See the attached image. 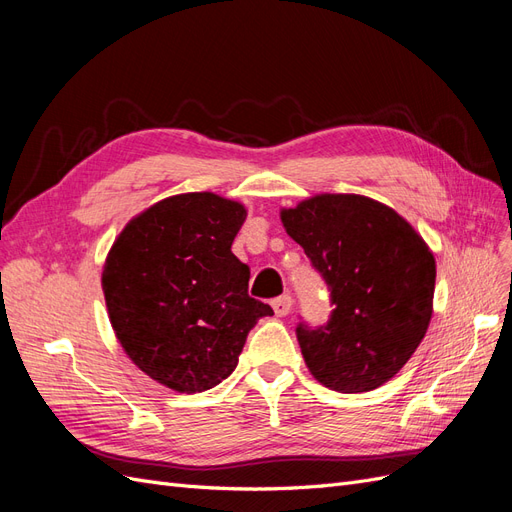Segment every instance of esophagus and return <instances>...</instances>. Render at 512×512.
Segmentation results:
<instances>
[{"mask_svg":"<svg viewBox=\"0 0 512 512\" xmlns=\"http://www.w3.org/2000/svg\"><path fill=\"white\" fill-rule=\"evenodd\" d=\"M271 305H273V309H275V314H277V316H288V314L292 312V305H294V301H292L290 294H282V297H277Z\"/></svg>","mask_w":512,"mask_h":512,"instance_id":"34e87169","label":"esophagus"}]
</instances>
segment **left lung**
Listing matches in <instances>:
<instances>
[{
    "label": "left lung",
    "instance_id": "8db88e82",
    "mask_svg": "<svg viewBox=\"0 0 512 512\" xmlns=\"http://www.w3.org/2000/svg\"><path fill=\"white\" fill-rule=\"evenodd\" d=\"M280 220L331 288L327 327H297L322 386L367 393L404 367L429 329L436 258L414 226L361 194H314Z\"/></svg>",
    "mask_w": 512,
    "mask_h": 512
}]
</instances>
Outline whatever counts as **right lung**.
Masks as SVG:
<instances>
[{
	"label": "right lung",
	"instance_id": "right-lung-1",
	"mask_svg": "<svg viewBox=\"0 0 512 512\" xmlns=\"http://www.w3.org/2000/svg\"><path fill=\"white\" fill-rule=\"evenodd\" d=\"M245 205L213 192L168 196L126 224L102 267L106 312L128 359L177 393L232 374L247 333L273 309L247 294L230 252Z\"/></svg>",
	"mask_w": 512,
	"mask_h": 512
}]
</instances>
